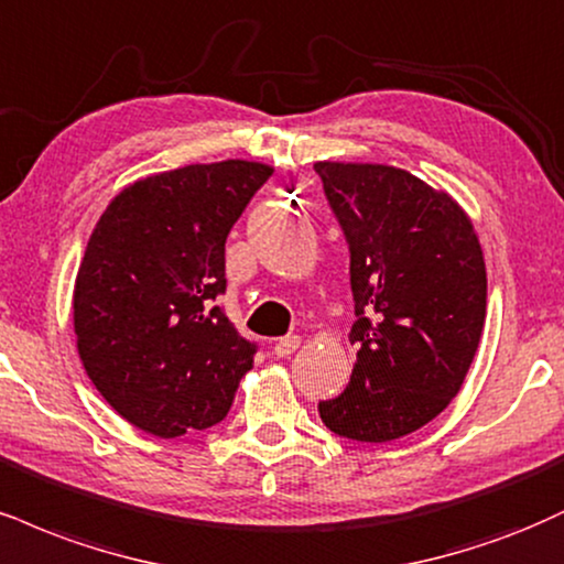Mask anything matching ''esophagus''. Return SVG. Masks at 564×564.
Here are the masks:
<instances>
[{
  "instance_id": "esophagus-1",
  "label": "esophagus",
  "mask_w": 564,
  "mask_h": 564,
  "mask_svg": "<svg viewBox=\"0 0 564 564\" xmlns=\"http://www.w3.org/2000/svg\"><path fill=\"white\" fill-rule=\"evenodd\" d=\"M300 344H302L300 336H283L273 344V351L278 357H289V355H294L296 349H300Z\"/></svg>"
}]
</instances>
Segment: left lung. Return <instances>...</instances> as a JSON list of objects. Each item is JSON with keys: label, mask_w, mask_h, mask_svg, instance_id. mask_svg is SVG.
I'll return each mask as SVG.
<instances>
[{"label": "left lung", "mask_w": 564, "mask_h": 564, "mask_svg": "<svg viewBox=\"0 0 564 564\" xmlns=\"http://www.w3.org/2000/svg\"><path fill=\"white\" fill-rule=\"evenodd\" d=\"M347 234L355 370L317 404L351 441L402 438L463 389L486 323V262L470 215L441 188L381 162H315Z\"/></svg>", "instance_id": "left-lung-1"}]
</instances>
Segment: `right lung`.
<instances>
[{
  "label": "right lung",
  "mask_w": 564,
  "mask_h": 564,
  "mask_svg": "<svg viewBox=\"0 0 564 564\" xmlns=\"http://www.w3.org/2000/svg\"><path fill=\"white\" fill-rule=\"evenodd\" d=\"M273 165L196 162L139 178L101 213L73 289L86 376L139 431L175 438L220 423L254 344L215 296L226 239Z\"/></svg>",
  "instance_id": "obj_1"
}]
</instances>
